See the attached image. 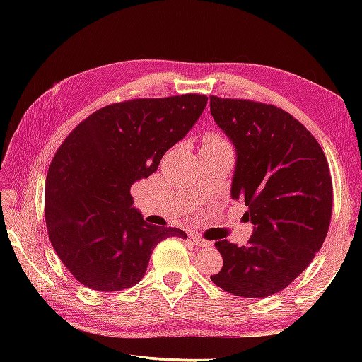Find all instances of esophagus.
Listing matches in <instances>:
<instances>
[{"instance_id":"1","label":"esophagus","mask_w":362,"mask_h":362,"mask_svg":"<svg viewBox=\"0 0 362 362\" xmlns=\"http://www.w3.org/2000/svg\"><path fill=\"white\" fill-rule=\"evenodd\" d=\"M189 240H192L198 247H209L211 246L209 241L203 240V238L198 236V235H192V236H189Z\"/></svg>"}]
</instances>
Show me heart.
<instances>
[{"instance_id":"obj_1","label":"heart","mask_w":362,"mask_h":362,"mask_svg":"<svg viewBox=\"0 0 362 362\" xmlns=\"http://www.w3.org/2000/svg\"><path fill=\"white\" fill-rule=\"evenodd\" d=\"M206 142H212V144H225L222 139H218L217 136H211V137H207L206 139Z\"/></svg>"}]
</instances>
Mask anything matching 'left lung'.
<instances>
[{"label":"left lung","mask_w":362,"mask_h":362,"mask_svg":"<svg viewBox=\"0 0 362 362\" xmlns=\"http://www.w3.org/2000/svg\"><path fill=\"white\" fill-rule=\"evenodd\" d=\"M211 115L236 151L231 198L247 206L254 225L246 246L216 243L223 267L211 279L233 296H273L310 265L327 236V159L302 122L274 105L212 95Z\"/></svg>","instance_id":"8db88e82"}]
</instances>
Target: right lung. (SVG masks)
<instances>
[{
	"mask_svg": "<svg viewBox=\"0 0 362 362\" xmlns=\"http://www.w3.org/2000/svg\"><path fill=\"white\" fill-rule=\"evenodd\" d=\"M206 105L199 94L113 103L60 145L46 177L45 216L49 240L79 283L100 292L129 289L144 278L158 243L185 240L174 226L146 223L131 187L156 173Z\"/></svg>",
	"mask_w": 362,
	"mask_h": 362,
	"instance_id": "obj_1",
	"label": "right lung"
}]
</instances>
